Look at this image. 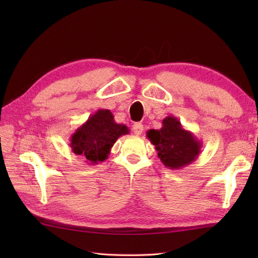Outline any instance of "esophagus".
<instances>
[{
    "instance_id": "1",
    "label": "esophagus",
    "mask_w": 258,
    "mask_h": 258,
    "mask_svg": "<svg viewBox=\"0 0 258 258\" xmlns=\"http://www.w3.org/2000/svg\"><path fill=\"white\" fill-rule=\"evenodd\" d=\"M132 130H133V133H134L135 135L139 136V135H141L142 133H143L144 126H143V124H141V123H135V124L133 125Z\"/></svg>"
}]
</instances>
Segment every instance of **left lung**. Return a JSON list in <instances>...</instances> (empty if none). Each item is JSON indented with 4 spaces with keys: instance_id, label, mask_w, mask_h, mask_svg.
<instances>
[{
    "instance_id": "left-lung-1",
    "label": "left lung",
    "mask_w": 258,
    "mask_h": 258,
    "mask_svg": "<svg viewBox=\"0 0 258 258\" xmlns=\"http://www.w3.org/2000/svg\"><path fill=\"white\" fill-rule=\"evenodd\" d=\"M160 130L146 132L161 162L171 169H180L193 163L201 154L202 142L172 115L164 118Z\"/></svg>"
}]
</instances>
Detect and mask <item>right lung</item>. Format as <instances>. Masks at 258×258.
<instances>
[{
	"label": "right lung",
	"mask_w": 258,
	"mask_h": 258,
	"mask_svg": "<svg viewBox=\"0 0 258 258\" xmlns=\"http://www.w3.org/2000/svg\"><path fill=\"white\" fill-rule=\"evenodd\" d=\"M130 133L125 124H118L109 109H98L71 135L70 146L90 165L104 162L115 142Z\"/></svg>",
	"instance_id": "right-lung-1"
}]
</instances>
